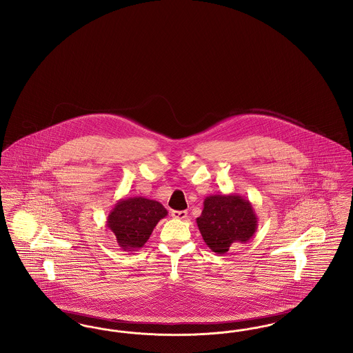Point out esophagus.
Segmentation results:
<instances>
[{"instance_id":"esophagus-1","label":"esophagus","mask_w":353,"mask_h":353,"mask_svg":"<svg viewBox=\"0 0 353 353\" xmlns=\"http://www.w3.org/2000/svg\"><path fill=\"white\" fill-rule=\"evenodd\" d=\"M170 216H172L173 219H185L188 217V213H186L185 210H172V212H170Z\"/></svg>"}]
</instances>
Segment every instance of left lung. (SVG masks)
Returning <instances> with one entry per match:
<instances>
[{"label":"left lung","mask_w":353,"mask_h":353,"mask_svg":"<svg viewBox=\"0 0 353 353\" xmlns=\"http://www.w3.org/2000/svg\"><path fill=\"white\" fill-rule=\"evenodd\" d=\"M196 221L202 239L217 254L229 252L234 243L249 242L258 228L252 202L234 193L208 196Z\"/></svg>","instance_id":"obj_1"}]
</instances>
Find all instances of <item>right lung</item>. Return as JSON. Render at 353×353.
Returning <instances> with one entry per match:
<instances>
[{"label": "right lung", "instance_id": "add662e5", "mask_svg": "<svg viewBox=\"0 0 353 353\" xmlns=\"http://www.w3.org/2000/svg\"><path fill=\"white\" fill-rule=\"evenodd\" d=\"M167 214V209L154 200L120 199L111 209L105 226L115 234L124 252H136L145 245L159 221Z\"/></svg>", "mask_w": 353, "mask_h": 353}]
</instances>
